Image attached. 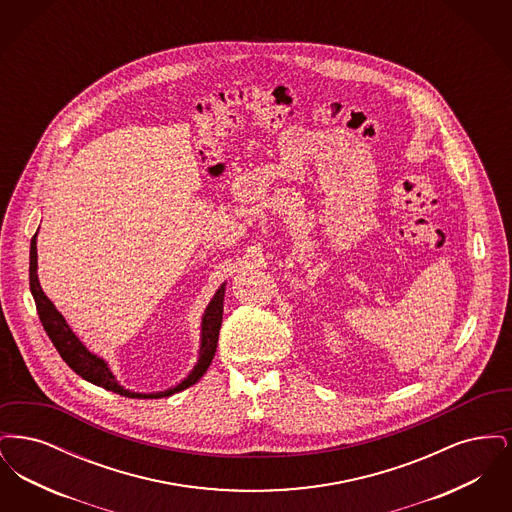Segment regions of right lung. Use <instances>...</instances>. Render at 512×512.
Listing matches in <instances>:
<instances>
[{
    "mask_svg": "<svg viewBox=\"0 0 512 512\" xmlns=\"http://www.w3.org/2000/svg\"><path fill=\"white\" fill-rule=\"evenodd\" d=\"M36 238H38V232L30 240V292H32V297H34V303H36V309H38V317H40V322H42L49 340L53 341V345L59 351V355L63 357V361L71 366L78 376H82L84 380L92 382L94 386L115 391L119 395L132 397V399H161V397H169L172 393L186 390V388H190V386H194V384L199 382V378L207 372V368H209L215 353H217L226 282L220 284L219 290L215 292L213 299L209 301V305L203 311L201 332H199V357H197V363H195L194 368L190 370V374L184 380H180L176 386L169 388V390L151 391V393L126 390L124 386L119 384L115 374L111 372L107 361L101 359L96 353H92L80 341V338L74 334L73 328L67 324L65 317L55 309V305L49 301L48 295L42 290L40 280H38Z\"/></svg>",
    "mask_w": 512,
    "mask_h": 512,
    "instance_id": "add662e5",
    "label": "right lung"
}]
</instances>
